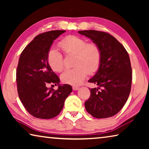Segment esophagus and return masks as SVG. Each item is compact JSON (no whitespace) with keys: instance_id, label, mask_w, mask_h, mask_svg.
Segmentation results:
<instances>
[{"instance_id":"1","label":"esophagus","mask_w":149,"mask_h":149,"mask_svg":"<svg viewBox=\"0 0 149 149\" xmlns=\"http://www.w3.org/2000/svg\"><path fill=\"white\" fill-rule=\"evenodd\" d=\"M72 89H73V90H74V91H77V90H78V89H79V87H77V86H73L72 87Z\"/></svg>"}]
</instances>
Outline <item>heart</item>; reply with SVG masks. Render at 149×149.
Returning <instances> with one entry per match:
<instances>
[{
	"instance_id": "1",
	"label": "heart",
	"mask_w": 149,
	"mask_h": 149,
	"mask_svg": "<svg viewBox=\"0 0 149 149\" xmlns=\"http://www.w3.org/2000/svg\"><path fill=\"white\" fill-rule=\"evenodd\" d=\"M58 45L66 55H75V67L65 70L61 75V79L64 84L79 85L82 84L89 72L92 74L99 68L101 61V51L97 44L87 43L83 37L68 35L62 39ZM47 62L50 68L54 72H60L64 69V58L56 49L49 50Z\"/></svg>"
}]
</instances>
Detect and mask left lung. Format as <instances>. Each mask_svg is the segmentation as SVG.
<instances>
[{"instance_id": "left-lung-1", "label": "left lung", "mask_w": 149, "mask_h": 149, "mask_svg": "<svg viewBox=\"0 0 149 149\" xmlns=\"http://www.w3.org/2000/svg\"><path fill=\"white\" fill-rule=\"evenodd\" d=\"M78 33L90 38L101 51L99 70L89 80L98 87L90 89L91 96L85 102V109L96 118L112 117L123 107L130 93L132 70L129 54L124 47L108 33L96 30Z\"/></svg>"}]
</instances>
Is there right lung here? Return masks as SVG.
<instances>
[{"instance_id": "right-lung-1", "label": "right lung", "mask_w": 149, "mask_h": 149, "mask_svg": "<svg viewBox=\"0 0 149 149\" xmlns=\"http://www.w3.org/2000/svg\"><path fill=\"white\" fill-rule=\"evenodd\" d=\"M65 31L54 30L37 35L20 55L16 70L17 93L24 108L35 118L56 117L72 91L71 85H60L59 77L47 62L52 42ZM49 83L58 84L59 88L57 90L48 88Z\"/></svg>"}]
</instances>
